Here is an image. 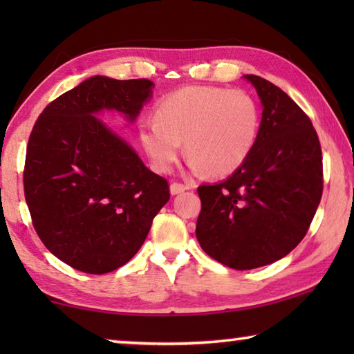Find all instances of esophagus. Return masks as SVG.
Instances as JSON below:
<instances>
[{
    "label": "esophagus",
    "mask_w": 354,
    "mask_h": 354,
    "mask_svg": "<svg viewBox=\"0 0 354 354\" xmlns=\"http://www.w3.org/2000/svg\"><path fill=\"white\" fill-rule=\"evenodd\" d=\"M189 185L181 184V183H171L170 184V194L171 195H178V194H183L184 190H187Z\"/></svg>",
    "instance_id": "esophagus-1"
}]
</instances>
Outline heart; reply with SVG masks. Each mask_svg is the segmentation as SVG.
<instances>
[{
	"label": "heart",
	"instance_id": "1",
	"mask_svg": "<svg viewBox=\"0 0 354 354\" xmlns=\"http://www.w3.org/2000/svg\"><path fill=\"white\" fill-rule=\"evenodd\" d=\"M259 129V104L247 91L185 86L159 100L156 120H143L139 139L160 173L176 162L184 142L192 169L226 176L247 162Z\"/></svg>",
	"mask_w": 354,
	"mask_h": 354
}]
</instances>
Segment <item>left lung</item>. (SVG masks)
Wrapping results in <instances>:
<instances>
[{
    "mask_svg": "<svg viewBox=\"0 0 354 354\" xmlns=\"http://www.w3.org/2000/svg\"><path fill=\"white\" fill-rule=\"evenodd\" d=\"M262 109L257 143L226 181L200 185L196 239L226 267L251 270L289 254L303 241L323 192L319 136L309 117L270 81L245 75Z\"/></svg>",
    "mask_w": 354,
    "mask_h": 354,
    "instance_id": "obj_1",
    "label": "left lung"
}]
</instances>
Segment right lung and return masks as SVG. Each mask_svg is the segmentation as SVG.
<instances>
[{
  "label": "right lung",
  "instance_id": "right-lung-1",
  "mask_svg": "<svg viewBox=\"0 0 354 354\" xmlns=\"http://www.w3.org/2000/svg\"><path fill=\"white\" fill-rule=\"evenodd\" d=\"M153 86L88 77L51 101L29 136L23 185L34 230L76 270L103 274L124 266L170 200L167 179L95 117L117 111L134 122Z\"/></svg>",
  "mask_w": 354,
  "mask_h": 354
}]
</instances>
